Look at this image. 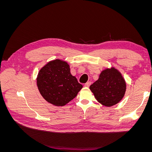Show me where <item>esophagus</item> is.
Here are the masks:
<instances>
[{
    "label": "esophagus",
    "instance_id": "esophagus-1",
    "mask_svg": "<svg viewBox=\"0 0 152 152\" xmlns=\"http://www.w3.org/2000/svg\"><path fill=\"white\" fill-rule=\"evenodd\" d=\"M91 84V82H86V83L84 84V86H85V87H88L90 86Z\"/></svg>",
    "mask_w": 152,
    "mask_h": 152
}]
</instances>
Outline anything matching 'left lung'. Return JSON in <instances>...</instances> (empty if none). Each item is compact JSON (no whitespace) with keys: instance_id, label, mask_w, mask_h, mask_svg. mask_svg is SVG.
<instances>
[{"instance_id":"left-lung-1","label":"left lung","mask_w":152,"mask_h":152,"mask_svg":"<svg viewBox=\"0 0 152 152\" xmlns=\"http://www.w3.org/2000/svg\"><path fill=\"white\" fill-rule=\"evenodd\" d=\"M90 89L99 103L106 107L116 104L123 98L126 84L121 73L112 67L103 70Z\"/></svg>"}]
</instances>
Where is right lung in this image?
Here are the masks:
<instances>
[{"label": "right lung", "instance_id": "1", "mask_svg": "<svg viewBox=\"0 0 152 152\" xmlns=\"http://www.w3.org/2000/svg\"><path fill=\"white\" fill-rule=\"evenodd\" d=\"M37 84L42 97L58 107L75 98L83 87L71 74L68 64L58 59L49 61L40 69Z\"/></svg>", "mask_w": 152, "mask_h": 152}]
</instances>
